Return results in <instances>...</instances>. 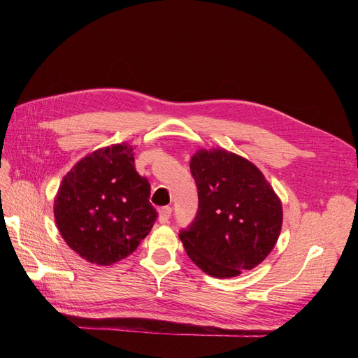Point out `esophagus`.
<instances>
[{"instance_id":"34e87169","label":"esophagus","mask_w":358,"mask_h":358,"mask_svg":"<svg viewBox=\"0 0 358 358\" xmlns=\"http://www.w3.org/2000/svg\"><path fill=\"white\" fill-rule=\"evenodd\" d=\"M171 216V208L170 206H164V208L159 209V222L161 224H167Z\"/></svg>"}]
</instances>
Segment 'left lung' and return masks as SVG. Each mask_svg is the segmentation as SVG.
<instances>
[{"mask_svg":"<svg viewBox=\"0 0 358 358\" xmlns=\"http://www.w3.org/2000/svg\"><path fill=\"white\" fill-rule=\"evenodd\" d=\"M199 191L196 220L179 237L204 273L239 276L275 248L282 204L251 161L225 149H200L189 162Z\"/></svg>","mask_w":358,"mask_h":358,"instance_id":"8db88e82","label":"left lung"}]
</instances>
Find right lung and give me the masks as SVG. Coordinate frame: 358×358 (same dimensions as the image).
<instances>
[{
    "label": "right lung",
    "mask_w": 358,
    "mask_h": 358,
    "mask_svg": "<svg viewBox=\"0 0 358 358\" xmlns=\"http://www.w3.org/2000/svg\"><path fill=\"white\" fill-rule=\"evenodd\" d=\"M150 185L128 143L94 150L66 176L53 203L62 239L86 262L110 266L133 254L152 229Z\"/></svg>",
    "instance_id": "add662e5"
}]
</instances>
